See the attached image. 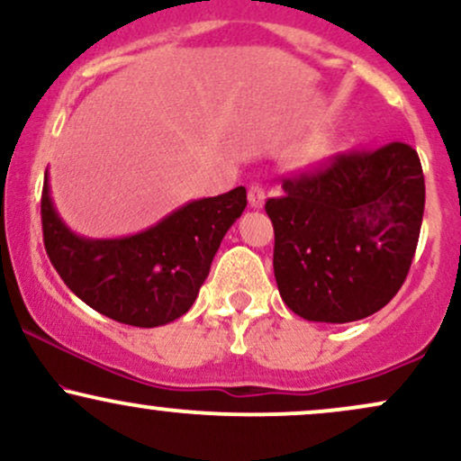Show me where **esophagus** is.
<instances>
[{
	"label": "esophagus",
	"mask_w": 461,
	"mask_h": 461,
	"mask_svg": "<svg viewBox=\"0 0 461 461\" xmlns=\"http://www.w3.org/2000/svg\"><path fill=\"white\" fill-rule=\"evenodd\" d=\"M264 201H267V193H264V188L260 184H251L249 186V205L256 210H260L264 205Z\"/></svg>",
	"instance_id": "esophagus-1"
}]
</instances>
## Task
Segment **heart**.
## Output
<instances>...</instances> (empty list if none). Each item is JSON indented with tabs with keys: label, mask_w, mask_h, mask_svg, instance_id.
<instances>
[{
	"label": "heart",
	"mask_w": 461,
	"mask_h": 461,
	"mask_svg": "<svg viewBox=\"0 0 461 461\" xmlns=\"http://www.w3.org/2000/svg\"><path fill=\"white\" fill-rule=\"evenodd\" d=\"M330 149H331V142L327 139H319V140L310 142V145L305 147V151H303V160H305V164L321 162L322 158L330 153Z\"/></svg>",
	"instance_id": "1"
}]
</instances>
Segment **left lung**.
<instances>
[{"label": "left lung", "instance_id": "8db88e82", "mask_svg": "<svg viewBox=\"0 0 461 461\" xmlns=\"http://www.w3.org/2000/svg\"><path fill=\"white\" fill-rule=\"evenodd\" d=\"M267 201L279 294L301 319L351 322L382 310L403 285L425 210V177L405 142L336 156L284 179Z\"/></svg>", "mask_w": 461, "mask_h": 461}]
</instances>
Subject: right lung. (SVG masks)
I'll list each match as a JSON object with an SVG mask.
<instances>
[{
    "label": "right lung",
    "mask_w": 461,
    "mask_h": 461,
    "mask_svg": "<svg viewBox=\"0 0 461 461\" xmlns=\"http://www.w3.org/2000/svg\"><path fill=\"white\" fill-rule=\"evenodd\" d=\"M247 208L238 186L173 210L131 236H79L58 214L45 173L43 238L47 256L71 293L108 319L160 327L193 308L221 240Z\"/></svg>",
    "instance_id": "obj_1"
}]
</instances>
